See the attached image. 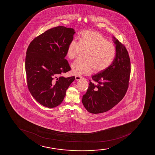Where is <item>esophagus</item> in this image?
<instances>
[{"label": "esophagus", "mask_w": 155, "mask_h": 155, "mask_svg": "<svg viewBox=\"0 0 155 155\" xmlns=\"http://www.w3.org/2000/svg\"><path fill=\"white\" fill-rule=\"evenodd\" d=\"M82 78H83L82 77H81V76H75V80L76 81H78L80 80Z\"/></svg>", "instance_id": "1"}]
</instances>
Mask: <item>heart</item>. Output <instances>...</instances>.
<instances>
[{
	"label": "heart",
	"instance_id": "obj_1",
	"mask_svg": "<svg viewBox=\"0 0 155 155\" xmlns=\"http://www.w3.org/2000/svg\"><path fill=\"white\" fill-rule=\"evenodd\" d=\"M82 51L84 60H77L71 64L76 75L96 73L107 69L112 64L116 54V48L112 43L99 32L84 30L78 35L77 41L72 40L68 45L66 55L70 59L78 57Z\"/></svg>",
	"mask_w": 155,
	"mask_h": 155
}]
</instances>
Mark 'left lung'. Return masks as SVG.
I'll return each mask as SVG.
<instances>
[{
	"label": "left lung",
	"mask_w": 155,
	"mask_h": 155,
	"mask_svg": "<svg viewBox=\"0 0 155 155\" xmlns=\"http://www.w3.org/2000/svg\"><path fill=\"white\" fill-rule=\"evenodd\" d=\"M114 39L116 54L109 68L92 76L82 103L93 114L105 112L123 99L129 87L131 64L125 45Z\"/></svg>",
	"instance_id": "8db88e82"
}]
</instances>
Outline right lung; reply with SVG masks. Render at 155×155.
<instances>
[{
  "label": "right lung",
  "mask_w": 155,
  "mask_h": 155,
  "mask_svg": "<svg viewBox=\"0 0 155 155\" xmlns=\"http://www.w3.org/2000/svg\"><path fill=\"white\" fill-rule=\"evenodd\" d=\"M73 28L57 26L35 38L29 45L25 58L27 87L40 104L53 108L64 100L75 77L60 75L71 68L64 59L73 40Z\"/></svg>",
  "instance_id": "obj_1"
}]
</instances>
